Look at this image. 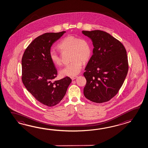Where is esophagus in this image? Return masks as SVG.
Instances as JSON below:
<instances>
[{
    "mask_svg": "<svg viewBox=\"0 0 148 148\" xmlns=\"http://www.w3.org/2000/svg\"><path fill=\"white\" fill-rule=\"evenodd\" d=\"M77 77V76H71V79H72V80H74V79H76Z\"/></svg>",
    "mask_w": 148,
    "mask_h": 148,
    "instance_id": "1",
    "label": "esophagus"
}]
</instances>
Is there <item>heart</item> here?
<instances>
[{
    "instance_id": "1",
    "label": "heart",
    "mask_w": 148,
    "mask_h": 148,
    "mask_svg": "<svg viewBox=\"0 0 148 148\" xmlns=\"http://www.w3.org/2000/svg\"><path fill=\"white\" fill-rule=\"evenodd\" d=\"M58 48L62 52L69 51V60L71 62L60 71L62 76H75L81 71L83 62L90 59L92 53V47L88 39L78 38L72 35H67L60 40ZM51 62L55 66H60L62 64L60 56L54 50L49 53Z\"/></svg>"
}]
</instances>
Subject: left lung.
Returning <instances> with one entry per match:
<instances>
[{
    "label": "left lung",
    "instance_id": "obj_1",
    "mask_svg": "<svg viewBox=\"0 0 148 148\" xmlns=\"http://www.w3.org/2000/svg\"><path fill=\"white\" fill-rule=\"evenodd\" d=\"M91 39L93 55L83 73L85 97L97 103L108 102L116 95L127 75L129 64L122 43L102 30L82 31Z\"/></svg>",
    "mask_w": 148,
    "mask_h": 148
}]
</instances>
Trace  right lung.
Wrapping results in <instances>:
<instances>
[{"label": "right lung", "instance_id": "1", "mask_svg": "<svg viewBox=\"0 0 148 148\" xmlns=\"http://www.w3.org/2000/svg\"><path fill=\"white\" fill-rule=\"evenodd\" d=\"M65 32L46 33L37 37L28 46L21 59L25 86L36 100L49 107L60 102L72 82L68 76L54 81L58 71L49 57L52 44Z\"/></svg>", "mask_w": 148, "mask_h": 148}]
</instances>
